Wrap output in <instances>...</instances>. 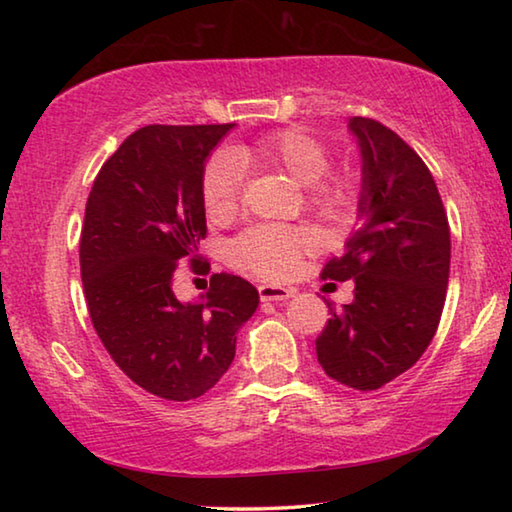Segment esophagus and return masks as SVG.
I'll return each mask as SVG.
<instances>
[{"label":"esophagus","instance_id":"1","mask_svg":"<svg viewBox=\"0 0 512 512\" xmlns=\"http://www.w3.org/2000/svg\"><path fill=\"white\" fill-rule=\"evenodd\" d=\"M296 296L293 289H284V287H273V284H262L259 287V300L262 302H284Z\"/></svg>","mask_w":512,"mask_h":512}]
</instances>
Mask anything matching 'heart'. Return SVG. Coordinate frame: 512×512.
<instances>
[{
  "label": "heart",
  "mask_w": 512,
  "mask_h": 512,
  "mask_svg": "<svg viewBox=\"0 0 512 512\" xmlns=\"http://www.w3.org/2000/svg\"><path fill=\"white\" fill-rule=\"evenodd\" d=\"M327 146L302 128H282L257 140L239 142L230 153L212 155L201 176V198L210 221H225L237 212L244 169L282 171L305 185L316 212L334 216L352 203L354 185L348 176H325ZM316 235L305 228L262 223L230 241V262L266 280H287L302 257L316 250Z\"/></svg>",
  "instance_id": "1"
}]
</instances>
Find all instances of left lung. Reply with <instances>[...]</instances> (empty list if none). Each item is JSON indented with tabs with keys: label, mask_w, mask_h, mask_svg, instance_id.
<instances>
[{
	"label": "left lung",
	"mask_w": 512,
	"mask_h": 512,
	"mask_svg": "<svg viewBox=\"0 0 512 512\" xmlns=\"http://www.w3.org/2000/svg\"><path fill=\"white\" fill-rule=\"evenodd\" d=\"M361 151V228L325 280H354V300L316 339L325 375L377 391L418 361L436 334L449 280V223L431 171L391 128L350 117Z\"/></svg>",
	"instance_id": "8db88e82"
}]
</instances>
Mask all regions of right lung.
Segmentation results:
<instances>
[{
	"instance_id": "right-lung-1",
	"label": "right lung",
	"mask_w": 512,
	"mask_h": 512,
	"mask_svg": "<svg viewBox=\"0 0 512 512\" xmlns=\"http://www.w3.org/2000/svg\"><path fill=\"white\" fill-rule=\"evenodd\" d=\"M235 124L144 126L110 155L85 205L81 277L92 325L112 361L164 400H196L235 359L237 332L259 293L244 277L214 273L194 302L173 293L178 259L205 237L201 176Z\"/></svg>"
}]
</instances>
